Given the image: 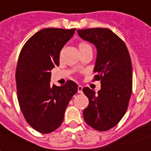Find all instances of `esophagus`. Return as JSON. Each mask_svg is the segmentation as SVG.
Segmentation results:
<instances>
[{
    "mask_svg": "<svg viewBox=\"0 0 151 151\" xmlns=\"http://www.w3.org/2000/svg\"><path fill=\"white\" fill-rule=\"evenodd\" d=\"M82 90H83V87H82L81 85H78V92L80 93H81L83 91H82Z\"/></svg>",
    "mask_w": 151,
    "mask_h": 151,
    "instance_id": "obj_1",
    "label": "esophagus"
}]
</instances>
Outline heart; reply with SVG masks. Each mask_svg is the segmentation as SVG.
Returning <instances> with one entry per match:
<instances>
[{
    "label": "heart",
    "instance_id": "obj_1",
    "mask_svg": "<svg viewBox=\"0 0 151 151\" xmlns=\"http://www.w3.org/2000/svg\"><path fill=\"white\" fill-rule=\"evenodd\" d=\"M88 46H90L89 44H87V43L83 42V43H81L78 47H79V48H82V47H88Z\"/></svg>",
    "mask_w": 151,
    "mask_h": 151
}]
</instances>
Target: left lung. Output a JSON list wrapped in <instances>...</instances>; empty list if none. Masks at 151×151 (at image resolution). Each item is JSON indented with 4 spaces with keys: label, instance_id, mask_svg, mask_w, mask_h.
<instances>
[{
    "label": "left lung",
    "instance_id": "obj_1",
    "mask_svg": "<svg viewBox=\"0 0 151 151\" xmlns=\"http://www.w3.org/2000/svg\"><path fill=\"white\" fill-rule=\"evenodd\" d=\"M83 40L94 44L97 54L93 81H100L97 93L85 87L89 104L83 112L87 124L99 131L116 126L125 114L132 93V64L125 43L107 28L78 30Z\"/></svg>",
    "mask_w": 151,
    "mask_h": 151
}]
</instances>
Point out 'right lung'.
<instances>
[{
	"label": "right lung",
	"instance_id": "add662e5",
	"mask_svg": "<svg viewBox=\"0 0 151 151\" xmlns=\"http://www.w3.org/2000/svg\"><path fill=\"white\" fill-rule=\"evenodd\" d=\"M75 28H45L24 44L16 69L18 103L28 124L42 134L58 129L69 101L78 91L72 81L58 87L50 83L51 70L60 64V52Z\"/></svg>",
	"mask_w": 151,
	"mask_h": 151
}]
</instances>
